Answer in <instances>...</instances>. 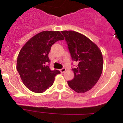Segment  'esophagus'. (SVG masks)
I'll return each mask as SVG.
<instances>
[{
    "label": "esophagus",
    "instance_id": "1",
    "mask_svg": "<svg viewBox=\"0 0 123 123\" xmlns=\"http://www.w3.org/2000/svg\"><path fill=\"white\" fill-rule=\"evenodd\" d=\"M66 70V69L65 68H63L61 69L60 70V72L61 73H64V72H65Z\"/></svg>",
    "mask_w": 123,
    "mask_h": 123
}]
</instances>
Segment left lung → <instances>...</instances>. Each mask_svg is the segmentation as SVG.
I'll use <instances>...</instances> for the list:
<instances>
[{
  "label": "left lung",
  "mask_w": 123,
  "mask_h": 123,
  "mask_svg": "<svg viewBox=\"0 0 123 123\" xmlns=\"http://www.w3.org/2000/svg\"><path fill=\"white\" fill-rule=\"evenodd\" d=\"M73 61L78 63L72 69L74 77L68 81L72 90L84 93L91 90L98 82L102 74L104 61L97 45L84 35L73 31H61Z\"/></svg>",
  "instance_id": "obj_1"
}]
</instances>
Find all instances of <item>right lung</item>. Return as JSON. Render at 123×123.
Wrapping results in <instances>:
<instances>
[{"mask_svg":"<svg viewBox=\"0 0 123 123\" xmlns=\"http://www.w3.org/2000/svg\"><path fill=\"white\" fill-rule=\"evenodd\" d=\"M63 39L60 31H43L31 37L21 49L17 69L22 83L32 92H43L60 73L58 70L50 69L49 54L53 44Z\"/></svg>","mask_w":123,"mask_h":123,"instance_id":"obj_1","label":"right lung"}]
</instances>
